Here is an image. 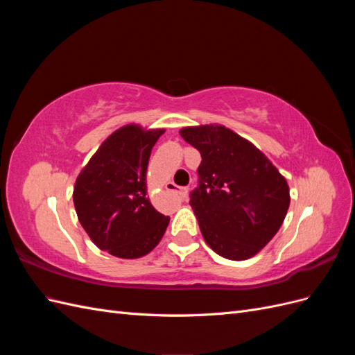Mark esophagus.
I'll list each match as a JSON object with an SVG mask.
<instances>
[{"mask_svg":"<svg viewBox=\"0 0 355 355\" xmlns=\"http://www.w3.org/2000/svg\"><path fill=\"white\" fill-rule=\"evenodd\" d=\"M166 189L170 191V192H176V194L180 196L182 198H185L188 196V188L178 187L176 184H173V182H168V184L166 185Z\"/></svg>","mask_w":355,"mask_h":355,"instance_id":"esophagus-1","label":"esophagus"}]
</instances>
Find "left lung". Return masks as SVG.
I'll list each match as a JSON object with an SVG mask.
<instances>
[{
    "label": "left lung",
    "mask_w": 355,
    "mask_h": 355,
    "mask_svg": "<svg viewBox=\"0 0 355 355\" xmlns=\"http://www.w3.org/2000/svg\"><path fill=\"white\" fill-rule=\"evenodd\" d=\"M180 135L201 154L189 204L204 240L222 257L249 259L286 218V179L259 149L227 127H187Z\"/></svg>",
    "instance_id": "1"
}]
</instances>
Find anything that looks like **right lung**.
<instances>
[{
	"instance_id": "right-lung-1",
	"label": "right lung",
	"mask_w": 355,
	"mask_h": 355,
	"mask_svg": "<svg viewBox=\"0 0 355 355\" xmlns=\"http://www.w3.org/2000/svg\"><path fill=\"white\" fill-rule=\"evenodd\" d=\"M163 133L133 124L118 128L77 178L73 206L101 250L135 259L163 239L170 218L153 207L145 182L149 155Z\"/></svg>"
}]
</instances>
